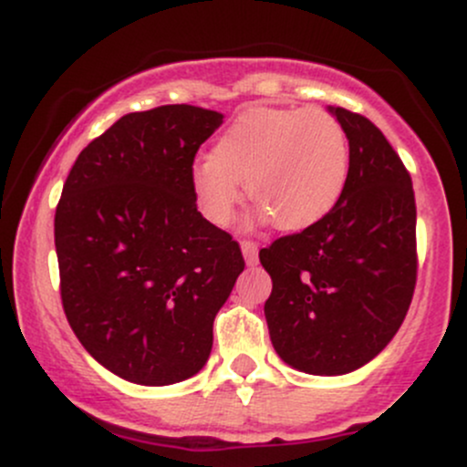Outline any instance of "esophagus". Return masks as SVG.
I'll return each mask as SVG.
<instances>
[{
  "label": "esophagus",
  "instance_id": "34e87169",
  "mask_svg": "<svg viewBox=\"0 0 467 467\" xmlns=\"http://www.w3.org/2000/svg\"><path fill=\"white\" fill-rule=\"evenodd\" d=\"M241 252H244V259L248 265H254L256 259H259V245L252 244V241H244L241 244Z\"/></svg>",
  "mask_w": 467,
  "mask_h": 467
}]
</instances>
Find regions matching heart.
<instances>
[{
  "label": "heart",
  "instance_id": "obj_1",
  "mask_svg": "<svg viewBox=\"0 0 467 467\" xmlns=\"http://www.w3.org/2000/svg\"><path fill=\"white\" fill-rule=\"evenodd\" d=\"M349 140L323 109L256 107L234 118L191 169V191L206 222L223 228L241 202V184L259 203L252 222L303 230L320 222L345 191Z\"/></svg>",
  "mask_w": 467,
  "mask_h": 467
}]
</instances>
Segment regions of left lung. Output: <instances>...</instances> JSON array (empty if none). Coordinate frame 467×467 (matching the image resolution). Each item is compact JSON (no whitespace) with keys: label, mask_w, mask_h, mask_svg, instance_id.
Segmentation results:
<instances>
[{"label":"left lung","mask_w":467,"mask_h":467,"mask_svg":"<svg viewBox=\"0 0 467 467\" xmlns=\"http://www.w3.org/2000/svg\"><path fill=\"white\" fill-rule=\"evenodd\" d=\"M349 140L340 200L303 233L259 252L272 276L270 340L309 375H345L398 334L417 278L415 192L409 171L368 118L327 107Z\"/></svg>","instance_id":"8db88e82"}]
</instances>
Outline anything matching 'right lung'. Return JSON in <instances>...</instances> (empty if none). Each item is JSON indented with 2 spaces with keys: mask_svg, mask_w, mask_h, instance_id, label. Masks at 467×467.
Returning <instances> with one entry per match:
<instances>
[{
  "mask_svg": "<svg viewBox=\"0 0 467 467\" xmlns=\"http://www.w3.org/2000/svg\"><path fill=\"white\" fill-rule=\"evenodd\" d=\"M222 122L192 105L133 111L80 151L63 184V309L85 351L127 382L166 387L200 373L245 267L191 191L197 149Z\"/></svg>",
  "mask_w": 467,
  "mask_h": 467,
  "instance_id": "add662e5",
  "label": "right lung"
}]
</instances>
